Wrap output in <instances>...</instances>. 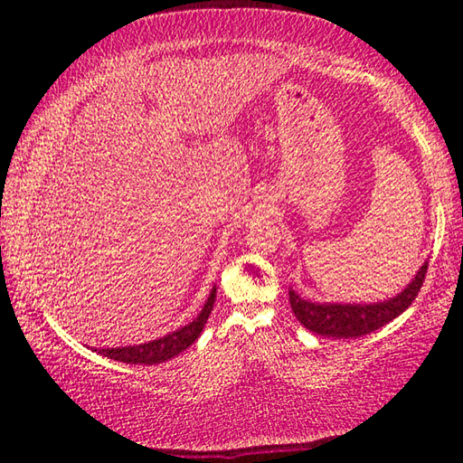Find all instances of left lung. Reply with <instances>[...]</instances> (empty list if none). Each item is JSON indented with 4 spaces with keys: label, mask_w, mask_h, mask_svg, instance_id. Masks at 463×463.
Segmentation results:
<instances>
[{
    "label": "left lung",
    "mask_w": 463,
    "mask_h": 463,
    "mask_svg": "<svg viewBox=\"0 0 463 463\" xmlns=\"http://www.w3.org/2000/svg\"><path fill=\"white\" fill-rule=\"evenodd\" d=\"M429 263H422L417 276L406 286L401 294L383 302L373 304H318L304 300L294 289H289V307L296 318L300 320L315 335L336 336V339H349V336H362L378 331L390 320L401 317L411 307L414 298L419 296L422 281H425Z\"/></svg>",
    "instance_id": "8db88e82"
}]
</instances>
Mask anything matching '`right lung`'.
I'll use <instances>...</instances> for the list:
<instances>
[{
    "instance_id": "obj_1",
    "label": "right lung",
    "mask_w": 463,
    "mask_h": 463,
    "mask_svg": "<svg viewBox=\"0 0 463 463\" xmlns=\"http://www.w3.org/2000/svg\"><path fill=\"white\" fill-rule=\"evenodd\" d=\"M216 300V288H213L210 292L206 304L198 317H195L190 325H185L177 331L169 333L161 339L148 341L143 345H130V347H108V349H96L99 355L114 359V362H122V364H135V365H155V364H163L167 359L175 357L182 354L184 349L190 347V345L198 339L203 325L213 312Z\"/></svg>"
}]
</instances>
